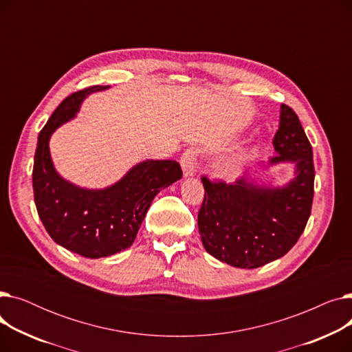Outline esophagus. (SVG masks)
I'll return each instance as SVG.
<instances>
[{"label": "esophagus", "instance_id": "1", "mask_svg": "<svg viewBox=\"0 0 352 352\" xmlns=\"http://www.w3.org/2000/svg\"><path fill=\"white\" fill-rule=\"evenodd\" d=\"M197 158H198V150L194 146L187 148V150L182 153L179 162H181V166H182L184 175L191 177V175L195 174V171H197Z\"/></svg>", "mask_w": 352, "mask_h": 352}]
</instances>
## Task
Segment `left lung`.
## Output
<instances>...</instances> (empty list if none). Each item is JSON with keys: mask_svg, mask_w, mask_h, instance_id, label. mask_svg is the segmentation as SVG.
Returning <instances> with one entry per match:
<instances>
[{"mask_svg": "<svg viewBox=\"0 0 352 352\" xmlns=\"http://www.w3.org/2000/svg\"><path fill=\"white\" fill-rule=\"evenodd\" d=\"M270 164L291 161L295 178L284 188L258 187L245 178L204 184L198 230L207 252L236 268H258L285 255L305 230L314 198L312 148L295 111L283 104Z\"/></svg>", "mask_w": 352, "mask_h": 352, "instance_id": "8db88e82", "label": "left lung"}]
</instances>
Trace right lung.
Here are the masks:
<instances>
[{
  "label": "right lung",
  "instance_id": "add662e5",
  "mask_svg": "<svg viewBox=\"0 0 352 352\" xmlns=\"http://www.w3.org/2000/svg\"><path fill=\"white\" fill-rule=\"evenodd\" d=\"M107 88L94 85L68 96L41 129L34 157V199L47 232L85 258L108 256L131 245L154 197L182 177L173 160L140 162L105 190L78 188L57 174L50 157L51 134L76 116L88 94Z\"/></svg>",
  "mask_w": 352,
  "mask_h": 352
}]
</instances>
